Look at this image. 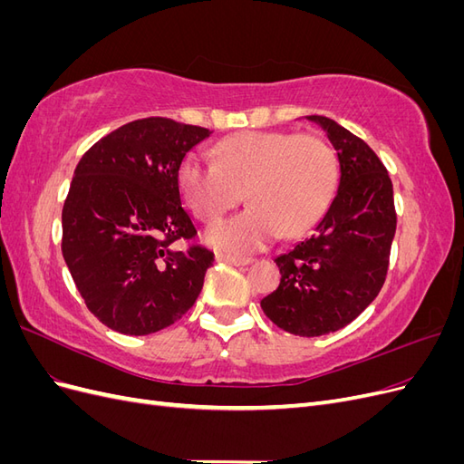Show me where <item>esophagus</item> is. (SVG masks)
I'll use <instances>...</instances> for the list:
<instances>
[{
  "label": "esophagus",
  "mask_w": 464,
  "mask_h": 464,
  "mask_svg": "<svg viewBox=\"0 0 464 464\" xmlns=\"http://www.w3.org/2000/svg\"><path fill=\"white\" fill-rule=\"evenodd\" d=\"M217 261L228 263V265H249L254 259H249V257H236V256H228V254H217Z\"/></svg>",
  "instance_id": "obj_1"
}]
</instances>
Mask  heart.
<instances>
[{
  "label": "heart",
  "instance_id": "b5f03b06",
  "mask_svg": "<svg viewBox=\"0 0 464 464\" xmlns=\"http://www.w3.org/2000/svg\"><path fill=\"white\" fill-rule=\"evenodd\" d=\"M215 164L195 152L178 168V188L193 215L217 222L246 199V213L208 228L205 237L232 254L263 247L280 232L298 236L325 213L339 179L336 154L312 133L244 131L213 149Z\"/></svg>",
  "mask_w": 464,
  "mask_h": 464
}]
</instances>
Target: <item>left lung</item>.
<instances>
[{
  "instance_id": "left-lung-1",
  "label": "left lung",
  "mask_w": 464,
  "mask_h": 464,
  "mask_svg": "<svg viewBox=\"0 0 464 464\" xmlns=\"http://www.w3.org/2000/svg\"><path fill=\"white\" fill-rule=\"evenodd\" d=\"M319 123L341 164L329 210L307 240L278 256V288L261 300L276 327L321 336L354 321L382 290L397 230L387 168L366 141L325 116Z\"/></svg>"
}]
</instances>
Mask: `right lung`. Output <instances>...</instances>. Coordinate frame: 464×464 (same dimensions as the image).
<instances>
[{
	"label": "right lung",
	"instance_id": "1",
	"mask_svg": "<svg viewBox=\"0 0 464 464\" xmlns=\"http://www.w3.org/2000/svg\"><path fill=\"white\" fill-rule=\"evenodd\" d=\"M213 131L143 118L96 141L79 160L62 213V254L89 312L123 334L170 327L198 300L215 254L191 244L178 168Z\"/></svg>",
	"mask_w": 464,
	"mask_h": 464
}]
</instances>
